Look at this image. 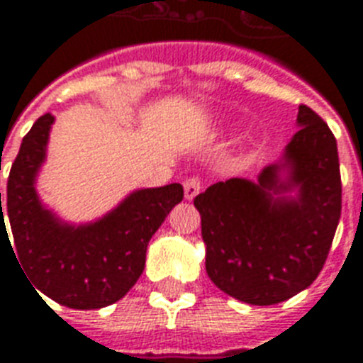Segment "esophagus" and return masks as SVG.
<instances>
[{
  "mask_svg": "<svg viewBox=\"0 0 363 363\" xmlns=\"http://www.w3.org/2000/svg\"><path fill=\"white\" fill-rule=\"evenodd\" d=\"M200 190H202V181L198 177H189L184 181V198L186 200H194Z\"/></svg>",
  "mask_w": 363,
  "mask_h": 363,
  "instance_id": "1",
  "label": "esophagus"
}]
</instances>
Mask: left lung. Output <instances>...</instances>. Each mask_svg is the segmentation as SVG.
Segmentation results:
<instances>
[{
	"instance_id": "8db88e82",
	"label": "left lung",
	"mask_w": 363,
	"mask_h": 363,
	"mask_svg": "<svg viewBox=\"0 0 363 363\" xmlns=\"http://www.w3.org/2000/svg\"><path fill=\"white\" fill-rule=\"evenodd\" d=\"M299 130L286 147L289 181L278 165L259 182L229 179L194 198L202 218L206 272L228 296L276 305L309 288L325 267L342 210L336 138L317 112L299 104ZM291 186L297 199L276 197Z\"/></svg>"
}]
</instances>
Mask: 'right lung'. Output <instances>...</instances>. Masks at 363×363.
Instances as JSON below:
<instances>
[{
	"instance_id": "add662e5",
	"label": "right lung",
	"mask_w": 363,
	"mask_h": 363,
	"mask_svg": "<svg viewBox=\"0 0 363 363\" xmlns=\"http://www.w3.org/2000/svg\"><path fill=\"white\" fill-rule=\"evenodd\" d=\"M52 122L50 114H44L23 138L7 179L5 210L0 192V237L9 239L7 216L11 249L36 294L43 291L69 309H101L122 299L142 276L147 243L184 190L179 182L138 190L95 223H62L44 210L35 192Z\"/></svg>"
}]
</instances>
